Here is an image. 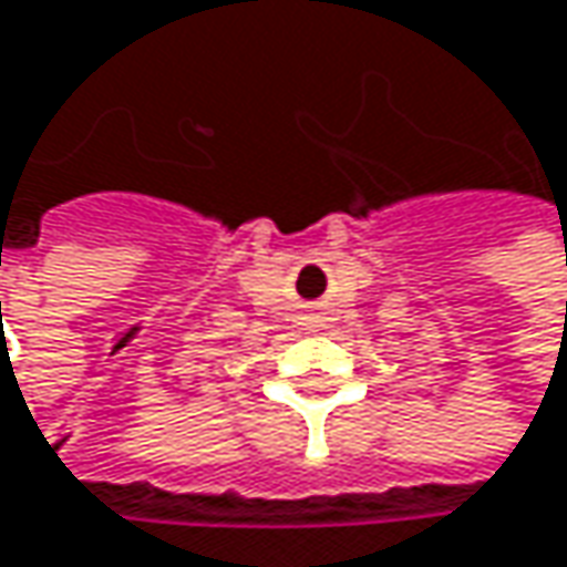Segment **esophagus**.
Segmentation results:
<instances>
[{
	"mask_svg": "<svg viewBox=\"0 0 567 567\" xmlns=\"http://www.w3.org/2000/svg\"><path fill=\"white\" fill-rule=\"evenodd\" d=\"M308 324H311V328H315V324H318V318H315V315H311V318H308Z\"/></svg>",
	"mask_w": 567,
	"mask_h": 567,
	"instance_id": "1",
	"label": "esophagus"
}]
</instances>
